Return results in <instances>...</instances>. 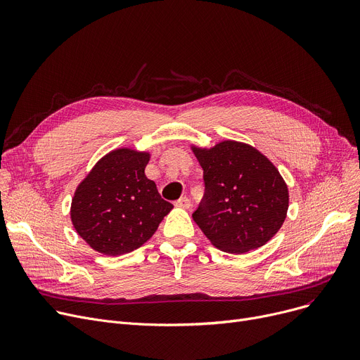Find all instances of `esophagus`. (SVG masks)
<instances>
[{
  "label": "esophagus",
  "mask_w": 360,
  "mask_h": 360,
  "mask_svg": "<svg viewBox=\"0 0 360 360\" xmlns=\"http://www.w3.org/2000/svg\"><path fill=\"white\" fill-rule=\"evenodd\" d=\"M174 204L176 207H179V209H190V207H191V201H190V198H186V197H181Z\"/></svg>",
  "instance_id": "34e87169"
}]
</instances>
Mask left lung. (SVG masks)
<instances>
[{"label":"left lung","instance_id":"obj_1","mask_svg":"<svg viewBox=\"0 0 360 360\" xmlns=\"http://www.w3.org/2000/svg\"><path fill=\"white\" fill-rule=\"evenodd\" d=\"M202 167L204 197L194 221L216 248L243 254L262 247L281 228L289 191L277 167L250 144L226 140L193 146Z\"/></svg>","mask_w":360,"mask_h":360}]
</instances>
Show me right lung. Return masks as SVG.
<instances>
[{"instance_id":"right-lung-1","label":"right lung","mask_w":360,"mask_h":360,"mask_svg":"<svg viewBox=\"0 0 360 360\" xmlns=\"http://www.w3.org/2000/svg\"><path fill=\"white\" fill-rule=\"evenodd\" d=\"M148 160L147 151L112 150L75 190L71 221L94 251L117 257L140 248L174 209L146 176Z\"/></svg>"}]
</instances>
